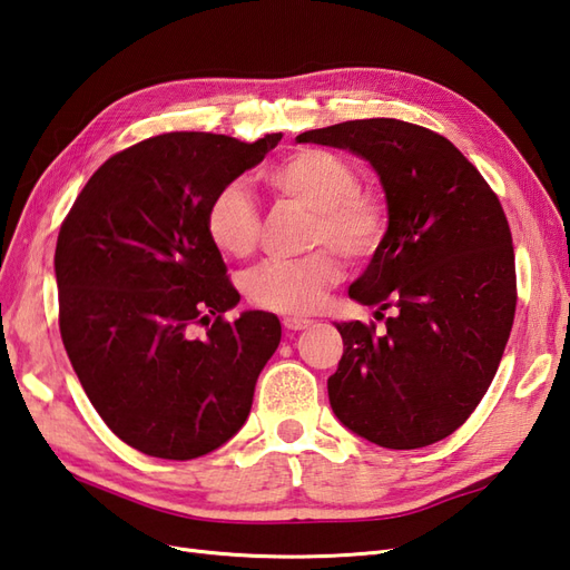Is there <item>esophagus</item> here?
<instances>
[{"label": "esophagus", "instance_id": "esophagus-1", "mask_svg": "<svg viewBox=\"0 0 570 570\" xmlns=\"http://www.w3.org/2000/svg\"><path fill=\"white\" fill-rule=\"evenodd\" d=\"M283 326L287 331H304L307 326H312V318H302V316H285Z\"/></svg>", "mask_w": 570, "mask_h": 570}]
</instances>
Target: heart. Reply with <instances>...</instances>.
Wrapping results in <instances>:
<instances>
[{"label":"heart","instance_id":"heart-1","mask_svg":"<svg viewBox=\"0 0 570 570\" xmlns=\"http://www.w3.org/2000/svg\"><path fill=\"white\" fill-rule=\"evenodd\" d=\"M266 184L281 198L314 210L312 244H331L348 258H367L386 234V213L370 193L357 190L360 178L343 157L326 149H299L266 171ZM205 232L225 256L246 258L261 237V217L239 184L219 188L205 213ZM343 268L331 248L302 258H275L246 275V297L277 314H309Z\"/></svg>","mask_w":570,"mask_h":570}]
</instances>
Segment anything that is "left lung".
Wrapping results in <instances>:
<instances>
[{"label": "left lung", "instance_id": "1", "mask_svg": "<svg viewBox=\"0 0 570 570\" xmlns=\"http://www.w3.org/2000/svg\"><path fill=\"white\" fill-rule=\"evenodd\" d=\"M345 149L377 174L386 234L351 299L386 331L341 322L328 377L336 419L374 445L415 450L452 435L479 406L515 318V254L501 203L448 137L396 118L297 135Z\"/></svg>", "mask_w": 570, "mask_h": 570}]
</instances>
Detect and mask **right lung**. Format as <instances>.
<instances>
[{"label": "right lung", "mask_w": 570, "mask_h": 570, "mask_svg": "<svg viewBox=\"0 0 570 570\" xmlns=\"http://www.w3.org/2000/svg\"><path fill=\"white\" fill-rule=\"evenodd\" d=\"M283 132L239 142L166 132L110 157L79 193L55 248L60 333L106 425L159 460H196L242 430L281 343L275 314L239 304L205 232L213 196ZM217 315L198 340L191 324Z\"/></svg>", "instance_id": "right-lung-1"}]
</instances>
